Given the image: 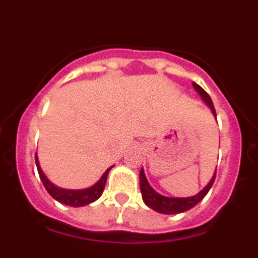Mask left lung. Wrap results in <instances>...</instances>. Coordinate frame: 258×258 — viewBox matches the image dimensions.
<instances>
[{
    "label": "left lung",
    "mask_w": 258,
    "mask_h": 258,
    "mask_svg": "<svg viewBox=\"0 0 258 258\" xmlns=\"http://www.w3.org/2000/svg\"><path fill=\"white\" fill-rule=\"evenodd\" d=\"M194 89L197 90L198 94L202 97L203 102L207 104V106L211 108L212 113L216 117V109H214L213 102H212L211 97L208 95V93L199 86L198 84L192 83ZM214 178H216V172L213 173V177L211 178V181L208 182L206 187L203 188L200 192H198L197 195H194V197H188V198H169V197H164L161 194L156 192L154 188L150 186L149 181L146 178L145 175V170L143 168L141 169L140 172V186H141V194H142V199L145 202V204L147 207H150L154 211L159 212V213L163 214H177V213H182V212H186L188 209L194 208V207L197 206L198 203L202 202L204 199L208 191L211 190V187L213 186Z\"/></svg>",
    "instance_id": "obj_1"
}]
</instances>
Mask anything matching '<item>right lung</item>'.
Masks as SVG:
<instances>
[{
    "label": "right lung",
    "instance_id": "add662e5",
    "mask_svg": "<svg viewBox=\"0 0 258 258\" xmlns=\"http://www.w3.org/2000/svg\"><path fill=\"white\" fill-rule=\"evenodd\" d=\"M36 165H37L38 174H40V178L44 183L45 188H46L47 192L51 195V198H54L55 200H58L61 204H66V206L70 207H84L88 206L90 203L95 202L97 199H99L104 190V186H106L107 181V175H108V172L112 169V166H109L108 169L102 174V177L99 178V181L97 183H94L93 186L88 188H83V190H67V188H61L55 186L52 182L49 181L45 173L41 169L40 163H38V157L37 154H36Z\"/></svg>",
    "mask_w": 258,
    "mask_h": 258
}]
</instances>
